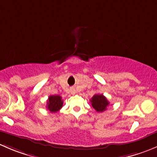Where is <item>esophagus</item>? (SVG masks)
Listing matches in <instances>:
<instances>
[{
    "mask_svg": "<svg viewBox=\"0 0 157 157\" xmlns=\"http://www.w3.org/2000/svg\"><path fill=\"white\" fill-rule=\"evenodd\" d=\"M71 93H72V94H75V90L74 89H71Z\"/></svg>",
    "mask_w": 157,
    "mask_h": 157,
    "instance_id": "1",
    "label": "esophagus"
}]
</instances>
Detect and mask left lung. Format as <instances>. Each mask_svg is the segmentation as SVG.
<instances>
[{"label": "left lung", "instance_id": "1", "mask_svg": "<svg viewBox=\"0 0 157 157\" xmlns=\"http://www.w3.org/2000/svg\"><path fill=\"white\" fill-rule=\"evenodd\" d=\"M92 106L98 112H102L109 105V102L102 94H95L90 99Z\"/></svg>", "mask_w": 157, "mask_h": 157}]
</instances>
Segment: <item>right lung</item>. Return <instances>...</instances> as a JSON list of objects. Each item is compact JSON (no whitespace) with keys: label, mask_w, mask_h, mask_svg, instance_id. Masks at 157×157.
Returning <instances> with one entry per match:
<instances>
[{"label":"right lung","mask_w":157,"mask_h":157,"mask_svg":"<svg viewBox=\"0 0 157 157\" xmlns=\"http://www.w3.org/2000/svg\"><path fill=\"white\" fill-rule=\"evenodd\" d=\"M63 102L64 101L61 99V96L59 95H52L48 97L47 100L46 108L50 111L51 112H57L62 108Z\"/></svg>","instance_id":"right-lung-1"}]
</instances>
